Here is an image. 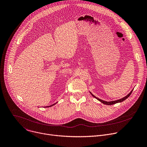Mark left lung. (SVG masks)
Masks as SVG:
<instances>
[{"instance_id":"obj_1","label":"left lung","mask_w":147,"mask_h":147,"mask_svg":"<svg viewBox=\"0 0 147 147\" xmlns=\"http://www.w3.org/2000/svg\"><path fill=\"white\" fill-rule=\"evenodd\" d=\"M132 91H133V90H132L127 95H126V96H125L124 97H123V98H122V99H119V100H117L111 101V102H106V101L103 100H102V99H99V98H97V97H96L95 96H94L90 92V94H92V96L93 97H95V98H96L97 100H98L99 101H100V102H102V103H103V104H105V105H114V104H116V103H121V102L124 101L125 100H126V99L127 98V97H129V96L131 94Z\"/></svg>"}]
</instances>
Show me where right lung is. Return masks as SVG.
<instances>
[{"instance_id": "obj_1", "label": "right lung", "mask_w": 147, "mask_h": 147, "mask_svg": "<svg viewBox=\"0 0 147 147\" xmlns=\"http://www.w3.org/2000/svg\"><path fill=\"white\" fill-rule=\"evenodd\" d=\"M56 103H54V104H53V105H51V106H46V107H52V106H53L54 105H55Z\"/></svg>"}]
</instances>
